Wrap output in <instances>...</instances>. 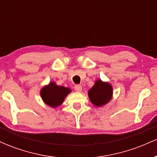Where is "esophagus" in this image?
<instances>
[{
    "label": "esophagus",
    "mask_w": 157,
    "mask_h": 157,
    "mask_svg": "<svg viewBox=\"0 0 157 157\" xmlns=\"http://www.w3.org/2000/svg\"><path fill=\"white\" fill-rule=\"evenodd\" d=\"M75 90L77 91V92H80L82 91V86L80 85H76L75 86Z\"/></svg>",
    "instance_id": "34e87169"
}]
</instances>
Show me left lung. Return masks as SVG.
Instances as JSON below:
<instances>
[{
  "label": "left lung",
  "instance_id": "obj_1",
  "mask_svg": "<svg viewBox=\"0 0 157 157\" xmlns=\"http://www.w3.org/2000/svg\"><path fill=\"white\" fill-rule=\"evenodd\" d=\"M113 89L111 85L106 82L97 80L93 87L89 91V97L95 106L100 107L108 103L112 97Z\"/></svg>",
  "mask_w": 157,
  "mask_h": 157
}]
</instances>
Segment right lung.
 I'll return each instance as SVG.
<instances>
[{
  "mask_svg": "<svg viewBox=\"0 0 157 157\" xmlns=\"http://www.w3.org/2000/svg\"><path fill=\"white\" fill-rule=\"evenodd\" d=\"M71 92L68 88L57 86L55 82H51L48 86H45L40 91V96L46 105L52 108L60 105L66 96Z\"/></svg>",
  "mask_w": 157,
  "mask_h": 157,
  "instance_id": "add662e5",
  "label": "right lung"
}]
</instances>
